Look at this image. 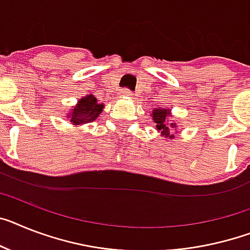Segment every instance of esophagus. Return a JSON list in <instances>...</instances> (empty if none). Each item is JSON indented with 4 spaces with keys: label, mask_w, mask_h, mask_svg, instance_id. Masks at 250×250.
<instances>
[{
    "label": "esophagus",
    "mask_w": 250,
    "mask_h": 250,
    "mask_svg": "<svg viewBox=\"0 0 250 250\" xmlns=\"http://www.w3.org/2000/svg\"><path fill=\"white\" fill-rule=\"evenodd\" d=\"M122 94H123L125 96H132V95H133V93H132L129 89H123V90H122Z\"/></svg>",
    "instance_id": "obj_1"
}]
</instances>
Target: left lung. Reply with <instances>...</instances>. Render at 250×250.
Wrapping results in <instances>:
<instances>
[{
	"mask_svg": "<svg viewBox=\"0 0 250 250\" xmlns=\"http://www.w3.org/2000/svg\"><path fill=\"white\" fill-rule=\"evenodd\" d=\"M167 115H169V110H167V109H156L152 112V119L156 123V128L161 131L163 136L173 138V131L177 125H175V123L167 125Z\"/></svg>",
	"mask_w": 250,
	"mask_h": 250,
	"instance_id": "8db88e82",
	"label": "left lung"
}]
</instances>
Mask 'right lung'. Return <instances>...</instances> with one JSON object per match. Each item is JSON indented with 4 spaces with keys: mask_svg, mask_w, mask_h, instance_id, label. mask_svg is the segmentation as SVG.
<instances>
[{
    "mask_svg": "<svg viewBox=\"0 0 250 250\" xmlns=\"http://www.w3.org/2000/svg\"><path fill=\"white\" fill-rule=\"evenodd\" d=\"M98 100L93 95L86 96L80 100L77 106L72 110L70 118L75 125H83V123H89L93 122L94 119L98 118V115L102 113L104 105L98 104Z\"/></svg>",
    "mask_w": 250,
    "mask_h": 250,
    "instance_id": "add662e5",
    "label": "right lung"
}]
</instances>
